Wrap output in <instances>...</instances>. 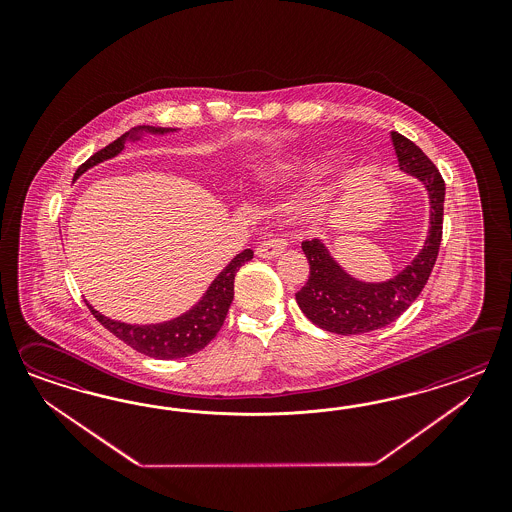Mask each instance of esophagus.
Wrapping results in <instances>:
<instances>
[{
    "label": "esophagus",
    "mask_w": 512,
    "mask_h": 512,
    "mask_svg": "<svg viewBox=\"0 0 512 512\" xmlns=\"http://www.w3.org/2000/svg\"><path fill=\"white\" fill-rule=\"evenodd\" d=\"M287 249V242L283 238H270L263 242L261 246H257L255 249V255L259 259H266V261H272V259H278L281 253H285Z\"/></svg>",
    "instance_id": "34e87169"
}]
</instances>
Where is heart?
<instances>
[{
  "instance_id": "b5f03b06",
  "label": "heart",
  "mask_w": 512,
  "mask_h": 512,
  "mask_svg": "<svg viewBox=\"0 0 512 512\" xmlns=\"http://www.w3.org/2000/svg\"><path fill=\"white\" fill-rule=\"evenodd\" d=\"M311 171H313L311 159H283L259 172V184L268 189L289 187L300 182L302 178L310 176Z\"/></svg>"
}]
</instances>
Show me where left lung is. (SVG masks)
<instances>
[{
    "label": "left lung",
    "mask_w": 512,
    "mask_h": 512,
    "mask_svg": "<svg viewBox=\"0 0 512 512\" xmlns=\"http://www.w3.org/2000/svg\"><path fill=\"white\" fill-rule=\"evenodd\" d=\"M390 139L400 171L417 178L428 193L430 227L413 261L385 281H364L351 276L334 259L323 240L313 238L302 242L310 263V278L296 293L298 308L313 325L340 336L366 334L396 321L424 289L439 253L445 182L415 142L396 131L390 133Z\"/></svg>",
    "instance_id": "8db88e82"
}]
</instances>
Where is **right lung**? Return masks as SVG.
<instances>
[{
    "mask_svg": "<svg viewBox=\"0 0 512 512\" xmlns=\"http://www.w3.org/2000/svg\"><path fill=\"white\" fill-rule=\"evenodd\" d=\"M176 127H154V125H139L129 129L120 139L110 142L107 148L93 154L86 163H82L75 172V180H78L86 171H90L95 165L109 161L112 157L122 154L125 150V142H139L142 137L148 135H169L176 133ZM253 259V251L244 249L238 253L231 263L227 264L214 281L208 285L204 295L199 298L195 306L184 311L182 315L152 325H131L122 323L116 319L105 317L103 313L93 308L90 302L86 306L90 308L93 317L110 330L116 338L133 347L146 357L159 358V360H176V358L189 357L199 353L210 341L216 338L219 328L227 317V311L231 308L234 298V276L240 270L242 264Z\"/></svg>",
    "mask_w": 512,
    "mask_h": 512,
    "instance_id": "obj_1",
    "label": "right lung"
}]
</instances>
